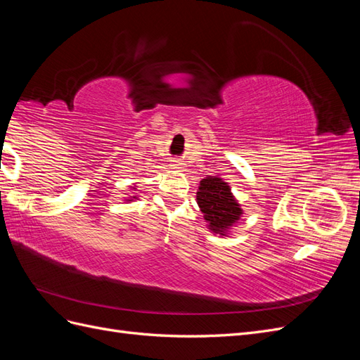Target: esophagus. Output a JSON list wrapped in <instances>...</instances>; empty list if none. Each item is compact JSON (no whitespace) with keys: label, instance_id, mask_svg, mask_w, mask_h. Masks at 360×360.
<instances>
[{"label":"esophagus","instance_id":"1","mask_svg":"<svg viewBox=\"0 0 360 360\" xmlns=\"http://www.w3.org/2000/svg\"><path fill=\"white\" fill-rule=\"evenodd\" d=\"M172 167L180 168V162H179V160H172Z\"/></svg>","mask_w":360,"mask_h":360}]
</instances>
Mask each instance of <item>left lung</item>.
Returning a JSON list of instances; mask_svg holds the SVG:
<instances>
[{"label": "left lung", "instance_id": "1", "mask_svg": "<svg viewBox=\"0 0 360 360\" xmlns=\"http://www.w3.org/2000/svg\"><path fill=\"white\" fill-rule=\"evenodd\" d=\"M198 205L213 233L225 236L226 230L242 216L240 205L234 200L228 183L219 177H205L197 192Z\"/></svg>", "mask_w": 360, "mask_h": 360}]
</instances>
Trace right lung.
<instances>
[{
  "label": "right lung",
  "instance_id": "right-lung-1",
  "mask_svg": "<svg viewBox=\"0 0 360 360\" xmlns=\"http://www.w3.org/2000/svg\"><path fill=\"white\" fill-rule=\"evenodd\" d=\"M134 198H135V197H134Z\"/></svg>",
  "mask_w": 360,
  "mask_h": 360
}]
</instances>
